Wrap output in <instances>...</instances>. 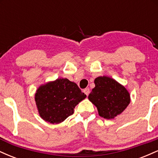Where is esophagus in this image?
<instances>
[{
	"mask_svg": "<svg viewBox=\"0 0 158 158\" xmlns=\"http://www.w3.org/2000/svg\"><path fill=\"white\" fill-rule=\"evenodd\" d=\"M84 93L86 94V96H88L90 94V89L89 88H85L84 90Z\"/></svg>",
	"mask_w": 158,
	"mask_h": 158,
	"instance_id": "esophagus-1",
	"label": "esophagus"
}]
</instances>
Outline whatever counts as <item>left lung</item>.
<instances>
[{
  "instance_id": "1",
  "label": "left lung",
  "mask_w": 158,
  "mask_h": 158,
  "mask_svg": "<svg viewBox=\"0 0 158 158\" xmlns=\"http://www.w3.org/2000/svg\"><path fill=\"white\" fill-rule=\"evenodd\" d=\"M95 87L88 99L97 107L100 117L113 119L126 110L131 102L128 90L112 78L103 76L96 78Z\"/></svg>"
}]
</instances>
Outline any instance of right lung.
Wrapping results in <instances>:
<instances>
[{"label":"right lung","instance_id":"add662e5","mask_svg":"<svg viewBox=\"0 0 158 158\" xmlns=\"http://www.w3.org/2000/svg\"><path fill=\"white\" fill-rule=\"evenodd\" d=\"M86 98L78 85L66 78L41 85L35 101L41 118L51 124H59L73 114L74 108Z\"/></svg>","mask_w":158,"mask_h":158}]
</instances>
